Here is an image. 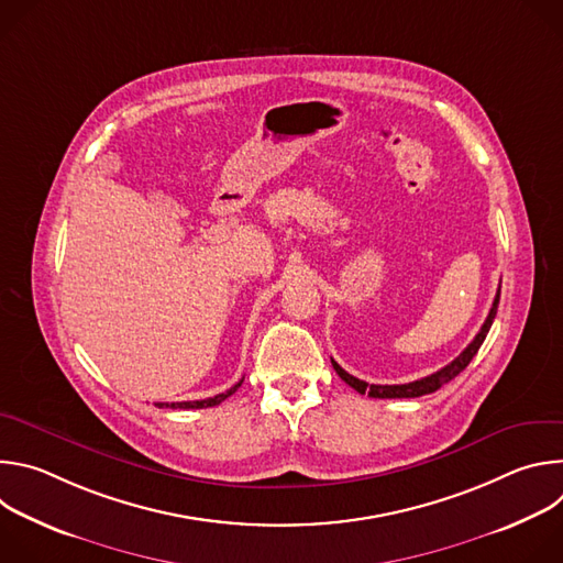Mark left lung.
I'll return each mask as SVG.
<instances>
[{
    "label": "left lung",
    "instance_id": "8db88e82",
    "mask_svg": "<svg viewBox=\"0 0 563 563\" xmlns=\"http://www.w3.org/2000/svg\"><path fill=\"white\" fill-rule=\"evenodd\" d=\"M499 294H501V291H497L495 302H493V307H490V313H488V318H486V323L481 325V330H478V334L474 336V341H472L452 363H448L445 367H441L439 372H434V374H430V376H426V378H419V380H412V383H404V385H369V383H365V380H361V378L347 374L334 358H332V365H334L336 374H339L350 387H354L358 394H367V396H372V398H417V396H423V394H432V391H437L439 387H443L445 383H450L454 376H459V374L467 367V363L474 358V354L478 352V347L484 345V341H486V336H488V332H490V328H493V320H495V316H497Z\"/></svg>",
    "mask_w": 563,
    "mask_h": 563
}]
</instances>
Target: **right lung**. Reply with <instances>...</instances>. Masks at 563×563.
I'll return each instance as SVG.
<instances>
[{
	"label": "right lung",
	"instance_id": "obj_1",
	"mask_svg": "<svg viewBox=\"0 0 563 563\" xmlns=\"http://www.w3.org/2000/svg\"><path fill=\"white\" fill-rule=\"evenodd\" d=\"M240 385H243V378H240L231 389H227V391H222V394H216V396H211V398H202V400H183V404H155L157 408H174V410H200V408H213V406H218V404H222V400L227 398V396H231Z\"/></svg>",
	"mask_w": 563,
	"mask_h": 563
}]
</instances>
